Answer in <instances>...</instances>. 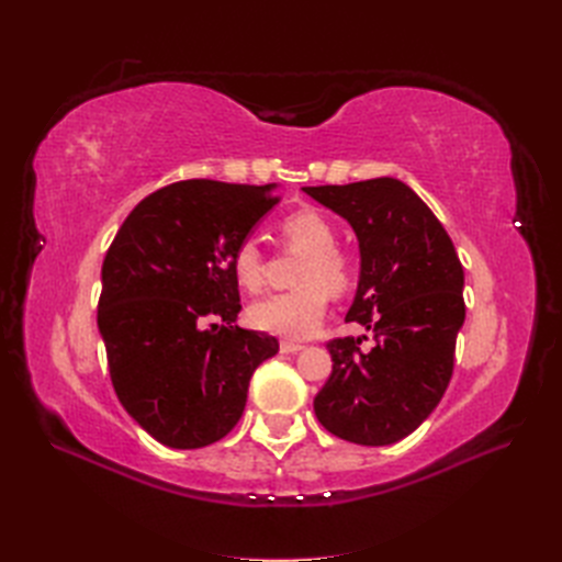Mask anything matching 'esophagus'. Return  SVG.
<instances>
[{
	"label": "esophagus",
	"mask_w": 562,
	"mask_h": 562,
	"mask_svg": "<svg viewBox=\"0 0 562 562\" xmlns=\"http://www.w3.org/2000/svg\"><path fill=\"white\" fill-rule=\"evenodd\" d=\"M302 349L304 347L300 342H288V339H283V342H281V353H297Z\"/></svg>",
	"instance_id": "1"
}]
</instances>
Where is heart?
I'll return each mask as SVG.
<instances>
[{
  "label": "heart",
  "instance_id": "b5f03b06",
  "mask_svg": "<svg viewBox=\"0 0 562 562\" xmlns=\"http://www.w3.org/2000/svg\"><path fill=\"white\" fill-rule=\"evenodd\" d=\"M285 244L304 255L295 277V291L269 295L248 310L255 328L288 339L312 337L328 312V293L345 295L353 283L351 260L337 250L333 225L316 211H297L281 223ZM234 279L255 293L265 283V258L255 239H244L232 250Z\"/></svg>",
  "mask_w": 562,
  "mask_h": 562
}]
</instances>
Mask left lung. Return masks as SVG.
Listing matches in <instances>:
<instances>
[{"label": "left lung", "instance_id": "left-lung-1", "mask_svg": "<svg viewBox=\"0 0 562 562\" xmlns=\"http://www.w3.org/2000/svg\"><path fill=\"white\" fill-rule=\"evenodd\" d=\"M342 215L361 250V274L347 321L372 330L328 342L333 372L314 398L318 422L359 446L411 436L443 398L462 328L464 269L448 232L396 178L302 187Z\"/></svg>", "mask_w": 562, "mask_h": 562}]
</instances>
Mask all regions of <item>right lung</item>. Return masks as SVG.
Returning <instances> with one entry per match:
<instances>
[{"instance_id":"obj_1","label":"right lung","mask_w":562,"mask_h":562,"mask_svg":"<svg viewBox=\"0 0 562 562\" xmlns=\"http://www.w3.org/2000/svg\"><path fill=\"white\" fill-rule=\"evenodd\" d=\"M274 187H161L131 211L105 255L98 330L112 386L161 446L194 450L225 438L244 415L255 368L279 351L277 337L236 326L232 271L236 244L279 203Z\"/></svg>"}]
</instances>
